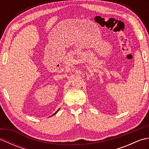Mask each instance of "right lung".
<instances>
[{"mask_svg":"<svg viewBox=\"0 0 149 149\" xmlns=\"http://www.w3.org/2000/svg\"><path fill=\"white\" fill-rule=\"evenodd\" d=\"M59 109H58V111H56V113H54V114H53V115H52V116H53V115H56V113H57V112H58V111H59Z\"/></svg>","mask_w":149,"mask_h":149,"instance_id":"1","label":"right lung"}]
</instances>
